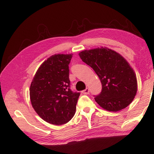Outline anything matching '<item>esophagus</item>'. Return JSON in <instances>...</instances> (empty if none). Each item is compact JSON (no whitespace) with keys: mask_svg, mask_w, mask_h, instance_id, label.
<instances>
[{"mask_svg":"<svg viewBox=\"0 0 154 154\" xmlns=\"http://www.w3.org/2000/svg\"><path fill=\"white\" fill-rule=\"evenodd\" d=\"M82 93L83 94H89V88H87L85 89H84V90H83V91H82Z\"/></svg>","mask_w":154,"mask_h":154,"instance_id":"esophagus-1","label":"esophagus"}]
</instances>
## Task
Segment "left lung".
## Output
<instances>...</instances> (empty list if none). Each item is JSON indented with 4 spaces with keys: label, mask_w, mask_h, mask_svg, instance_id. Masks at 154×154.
Returning <instances> with one entry per match:
<instances>
[{
    "label": "left lung",
    "mask_w": 154,
    "mask_h": 154,
    "mask_svg": "<svg viewBox=\"0 0 154 154\" xmlns=\"http://www.w3.org/2000/svg\"><path fill=\"white\" fill-rule=\"evenodd\" d=\"M82 60L94 70L102 83V91L95 100L102 108L117 112L129 105L137 90L133 69L122 56L107 48L81 52Z\"/></svg>",
    "instance_id": "left-lung-1"
}]
</instances>
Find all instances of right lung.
<instances>
[{"mask_svg":"<svg viewBox=\"0 0 154 154\" xmlns=\"http://www.w3.org/2000/svg\"><path fill=\"white\" fill-rule=\"evenodd\" d=\"M72 54L52 55L42 64L29 89L33 109L44 121L61 125L75 115L79 92L70 89L69 65Z\"/></svg>","mask_w":154,"mask_h":154,"instance_id":"obj_1","label":"right lung"}]
</instances>
